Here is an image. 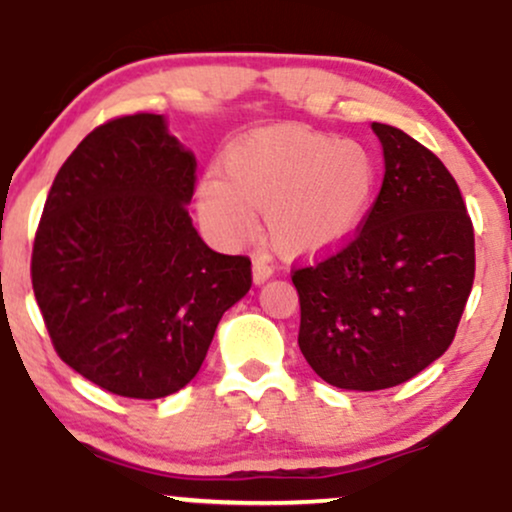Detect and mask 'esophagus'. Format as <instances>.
Wrapping results in <instances>:
<instances>
[{"mask_svg": "<svg viewBox=\"0 0 512 512\" xmlns=\"http://www.w3.org/2000/svg\"><path fill=\"white\" fill-rule=\"evenodd\" d=\"M272 274H274L272 264L264 260V257H255V260H252V281H255L257 286L264 284Z\"/></svg>", "mask_w": 512, "mask_h": 512, "instance_id": "34e87169", "label": "esophagus"}]
</instances>
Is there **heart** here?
<instances>
[{
    "label": "heart",
    "mask_w": 512,
    "mask_h": 512,
    "mask_svg": "<svg viewBox=\"0 0 512 512\" xmlns=\"http://www.w3.org/2000/svg\"><path fill=\"white\" fill-rule=\"evenodd\" d=\"M380 170L368 146L305 127H267L228 144L221 175L197 185L204 226L240 243L264 211V228L286 255H315L349 240L373 209Z\"/></svg>",
    "instance_id": "heart-1"
}]
</instances>
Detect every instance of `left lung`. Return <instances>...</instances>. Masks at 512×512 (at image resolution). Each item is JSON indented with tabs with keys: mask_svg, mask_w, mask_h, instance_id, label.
I'll return each instance as SVG.
<instances>
[{
	"mask_svg": "<svg viewBox=\"0 0 512 512\" xmlns=\"http://www.w3.org/2000/svg\"><path fill=\"white\" fill-rule=\"evenodd\" d=\"M385 178L356 238L293 272L305 361L325 383L373 392L448 351L474 284V228L436 154L373 122Z\"/></svg>",
	"mask_w": 512,
	"mask_h": 512,
	"instance_id": "left-lung-1",
	"label": "left lung"
}]
</instances>
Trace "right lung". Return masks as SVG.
I'll return each mask as SVG.
<instances>
[{
  "label": "right lung",
  "mask_w": 512,
  "mask_h": 512,
  "mask_svg": "<svg viewBox=\"0 0 512 512\" xmlns=\"http://www.w3.org/2000/svg\"><path fill=\"white\" fill-rule=\"evenodd\" d=\"M195 154L163 115L96 127L64 161L35 233L31 276L55 351L132 399L178 392L216 325L250 291V260L192 226Z\"/></svg>",
  "instance_id": "right-lung-1"
}]
</instances>
